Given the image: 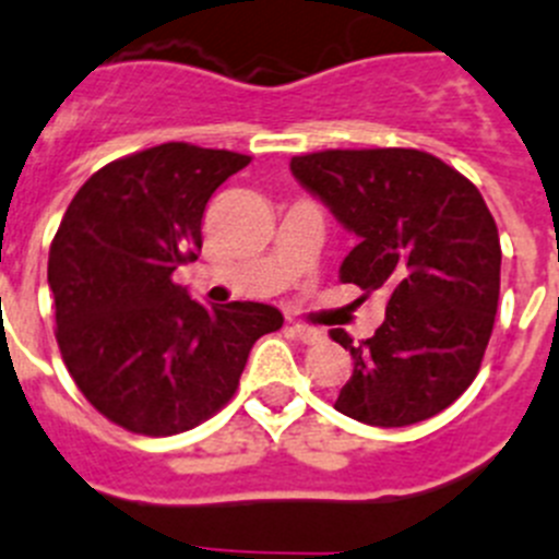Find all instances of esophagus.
Here are the masks:
<instances>
[{"label":"esophagus","instance_id":"esophagus-1","mask_svg":"<svg viewBox=\"0 0 559 559\" xmlns=\"http://www.w3.org/2000/svg\"><path fill=\"white\" fill-rule=\"evenodd\" d=\"M289 331L295 333L297 342L300 344H320L325 338V333L317 331V328H306V325H289Z\"/></svg>","mask_w":559,"mask_h":559}]
</instances>
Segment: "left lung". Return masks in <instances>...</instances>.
<instances>
[{"mask_svg":"<svg viewBox=\"0 0 559 559\" xmlns=\"http://www.w3.org/2000/svg\"><path fill=\"white\" fill-rule=\"evenodd\" d=\"M289 168L358 237L338 278L389 297L367 342L331 331L353 356L336 411L405 427L450 408L477 378L499 304L502 248L477 187L416 148L317 151Z\"/></svg>","mask_w":559,"mask_h":559,"instance_id":"8db88e82","label":"left lung"}]
</instances>
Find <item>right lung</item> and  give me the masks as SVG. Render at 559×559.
<instances>
[{
    "instance_id": "add662e5",
    "label": "right lung",
    "mask_w": 559,
    "mask_h": 559,
    "mask_svg": "<svg viewBox=\"0 0 559 559\" xmlns=\"http://www.w3.org/2000/svg\"><path fill=\"white\" fill-rule=\"evenodd\" d=\"M250 156L162 143L104 165L68 203L49 248L57 344L87 403L140 436L217 414L255 338L284 325L264 304L201 306L174 284L198 259L209 198Z\"/></svg>"
}]
</instances>
